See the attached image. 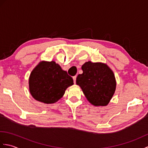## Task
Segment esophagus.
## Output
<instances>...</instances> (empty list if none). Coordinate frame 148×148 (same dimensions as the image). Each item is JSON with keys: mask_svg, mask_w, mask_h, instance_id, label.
<instances>
[{"mask_svg": "<svg viewBox=\"0 0 148 148\" xmlns=\"http://www.w3.org/2000/svg\"><path fill=\"white\" fill-rule=\"evenodd\" d=\"M76 77H77V76H74L73 77H72V78H73V80H74V83H76Z\"/></svg>", "mask_w": 148, "mask_h": 148, "instance_id": "obj_1", "label": "esophagus"}]
</instances>
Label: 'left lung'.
Segmentation results:
<instances>
[{
  "instance_id": "1",
  "label": "left lung",
  "mask_w": 148,
  "mask_h": 148,
  "mask_svg": "<svg viewBox=\"0 0 148 148\" xmlns=\"http://www.w3.org/2000/svg\"><path fill=\"white\" fill-rule=\"evenodd\" d=\"M83 74L76 78V84L84 96L94 106H106L114 95L116 81L114 72L102 62L84 63L81 67Z\"/></svg>"
}]
</instances>
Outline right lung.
I'll use <instances>...</instances> for the list:
<instances>
[{
	"instance_id": "right-lung-1",
	"label": "right lung",
	"mask_w": 148,
	"mask_h": 148,
	"mask_svg": "<svg viewBox=\"0 0 148 148\" xmlns=\"http://www.w3.org/2000/svg\"><path fill=\"white\" fill-rule=\"evenodd\" d=\"M74 84L72 78L55 61H41L31 72L29 91L34 99L53 103L64 96L66 89Z\"/></svg>"
}]
</instances>
